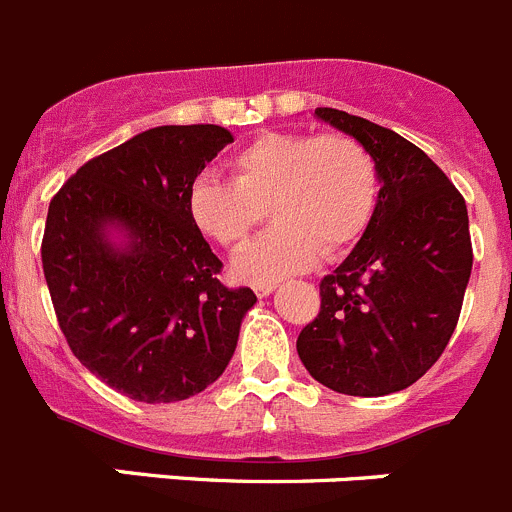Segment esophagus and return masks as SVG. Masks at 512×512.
Segmentation results:
<instances>
[{
	"label": "esophagus",
	"instance_id": "obj_1",
	"mask_svg": "<svg viewBox=\"0 0 512 512\" xmlns=\"http://www.w3.org/2000/svg\"><path fill=\"white\" fill-rule=\"evenodd\" d=\"M274 289H276V284H253V291H256V296H259V299L269 296Z\"/></svg>",
	"mask_w": 512,
	"mask_h": 512
}]
</instances>
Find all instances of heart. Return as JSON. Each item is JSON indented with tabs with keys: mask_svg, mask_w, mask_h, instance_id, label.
<instances>
[{
	"mask_svg": "<svg viewBox=\"0 0 512 512\" xmlns=\"http://www.w3.org/2000/svg\"><path fill=\"white\" fill-rule=\"evenodd\" d=\"M233 180L206 173L188 191L198 231L228 251L246 246L269 208L276 226L241 253L233 274L274 284L352 248L372 223L379 168L347 133H264L231 155Z\"/></svg>",
	"mask_w": 512,
	"mask_h": 512,
	"instance_id": "obj_1",
	"label": "heart"
}]
</instances>
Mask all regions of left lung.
I'll use <instances>...</instances> for the list:
<instances>
[{
    "label": "left lung",
    "mask_w": 512,
    "mask_h": 512,
    "mask_svg": "<svg viewBox=\"0 0 512 512\" xmlns=\"http://www.w3.org/2000/svg\"><path fill=\"white\" fill-rule=\"evenodd\" d=\"M316 118L354 135L379 168L372 223L319 284L321 309L296 352L311 377L352 397L415 384L440 359L472 271L467 206L445 173L394 130L334 107Z\"/></svg>",
    "instance_id": "left-lung-1"
}]
</instances>
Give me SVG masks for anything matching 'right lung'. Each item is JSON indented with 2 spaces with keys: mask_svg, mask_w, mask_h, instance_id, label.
I'll return each instance as SVG.
<instances>
[{
  "mask_svg": "<svg viewBox=\"0 0 512 512\" xmlns=\"http://www.w3.org/2000/svg\"><path fill=\"white\" fill-rule=\"evenodd\" d=\"M233 143L221 125H160L87 160L52 198L42 269L72 354L138 402L216 382L256 304L188 213L193 180ZM113 230L124 233L115 244Z\"/></svg>",
  "mask_w": 512,
  "mask_h": 512,
  "instance_id": "1",
  "label": "right lung"
}]
</instances>
